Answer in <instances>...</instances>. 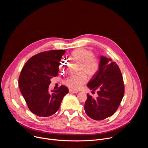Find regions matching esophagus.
Segmentation results:
<instances>
[{
	"label": "esophagus",
	"instance_id": "34e87169",
	"mask_svg": "<svg viewBox=\"0 0 148 148\" xmlns=\"http://www.w3.org/2000/svg\"><path fill=\"white\" fill-rule=\"evenodd\" d=\"M69 92H70V94H75V93H77L78 91L73 90H71V89H69Z\"/></svg>",
	"mask_w": 148,
	"mask_h": 148
}]
</instances>
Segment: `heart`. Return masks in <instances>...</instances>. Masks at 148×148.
I'll use <instances>...</instances> for the list:
<instances>
[{
    "label": "heart",
    "mask_w": 148,
    "mask_h": 148,
    "mask_svg": "<svg viewBox=\"0 0 148 148\" xmlns=\"http://www.w3.org/2000/svg\"><path fill=\"white\" fill-rule=\"evenodd\" d=\"M93 53L89 50L78 48L73 50L70 56L79 62L78 71H83L89 77H92L99 69V62L94 56ZM66 61L64 58H61L59 62L58 68L61 71H64ZM85 74L79 73L77 74L70 75L63 81V84L70 89L77 90L86 83L87 77Z\"/></svg>",
    "instance_id": "obj_1"
}]
</instances>
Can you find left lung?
<instances>
[{
  "instance_id": "obj_1",
  "label": "left lung",
  "mask_w": 148,
  "mask_h": 148,
  "mask_svg": "<svg viewBox=\"0 0 148 148\" xmlns=\"http://www.w3.org/2000/svg\"><path fill=\"white\" fill-rule=\"evenodd\" d=\"M99 69L88 83L87 87L98 90L96 98L87 94L84 105L86 114L91 119L101 121L112 116L119 107L124 95L121 72L115 62L100 56Z\"/></svg>"
}]
</instances>
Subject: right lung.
I'll return each mask as SVG.
<instances>
[{
  "instance_id": "1",
  "label": "right lung",
  "mask_w": 148,
  "mask_h": 148,
  "mask_svg": "<svg viewBox=\"0 0 148 148\" xmlns=\"http://www.w3.org/2000/svg\"><path fill=\"white\" fill-rule=\"evenodd\" d=\"M66 51L50 50L31 57L25 64L18 78V86L29 110L36 115L48 117L59 109L69 89L61 86L49 91L50 79L58 75L59 62Z\"/></svg>"
}]
</instances>
